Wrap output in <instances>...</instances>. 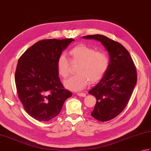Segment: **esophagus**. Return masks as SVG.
Returning <instances> with one entry per match:
<instances>
[{
	"label": "esophagus",
	"mask_w": 151,
	"mask_h": 151,
	"mask_svg": "<svg viewBox=\"0 0 151 151\" xmlns=\"http://www.w3.org/2000/svg\"><path fill=\"white\" fill-rule=\"evenodd\" d=\"M77 94H78V96H82V97L86 96V94L83 92H78V93H77Z\"/></svg>",
	"instance_id": "1"
}]
</instances>
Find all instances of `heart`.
<instances>
[{"label": "heart", "instance_id": "heart-1", "mask_svg": "<svg viewBox=\"0 0 151 151\" xmlns=\"http://www.w3.org/2000/svg\"><path fill=\"white\" fill-rule=\"evenodd\" d=\"M71 61L78 63L76 68V75L65 81V86L72 90H83L89 82L94 84L105 75L109 66V59L106 53L95 51L85 44H78L69 51ZM59 75L67 78L70 73L68 59L64 55L59 57L57 63Z\"/></svg>", "mask_w": 151, "mask_h": 151}]
</instances>
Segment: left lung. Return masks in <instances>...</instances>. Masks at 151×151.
<instances>
[{
	"mask_svg": "<svg viewBox=\"0 0 151 151\" xmlns=\"http://www.w3.org/2000/svg\"><path fill=\"white\" fill-rule=\"evenodd\" d=\"M100 42L108 50L110 61L101 81L88 92L96 98L91 116L100 122L109 121L121 114L137 84L135 65L129 51L119 42L102 35L83 36Z\"/></svg>",
	"mask_w": 151,
	"mask_h": 151,
	"instance_id": "1",
	"label": "left lung"
}]
</instances>
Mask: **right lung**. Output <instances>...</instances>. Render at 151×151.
<instances>
[{"instance_id": "add662e5", "label": "right lung", "mask_w": 151, "mask_h": 151, "mask_svg": "<svg viewBox=\"0 0 151 151\" xmlns=\"http://www.w3.org/2000/svg\"><path fill=\"white\" fill-rule=\"evenodd\" d=\"M73 39L41 40L19 58L15 83L25 111L40 122H48L61 111L65 101L72 96L58 75L57 63Z\"/></svg>"}]
</instances>
